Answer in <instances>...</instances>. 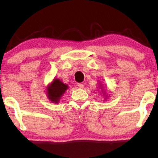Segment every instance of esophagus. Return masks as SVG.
<instances>
[{
	"label": "esophagus",
	"mask_w": 158,
	"mask_h": 158,
	"mask_svg": "<svg viewBox=\"0 0 158 158\" xmlns=\"http://www.w3.org/2000/svg\"><path fill=\"white\" fill-rule=\"evenodd\" d=\"M77 86L79 87V88H84V86H85V84H84V83H78Z\"/></svg>",
	"instance_id": "1"
}]
</instances>
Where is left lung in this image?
<instances>
[{"label": "left lung", "instance_id": "8db88e82", "mask_svg": "<svg viewBox=\"0 0 158 158\" xmlns=\"http://www.w3.org/2000/svg\"><path fill=\"white\" fill-rule=\"evenodd\" d=\"M100 88H102V85H100ZM102 92H103V90H102ZM106 97H107V96H106Z\"/></svg>", "mask_w": 158, "mask_h": 158}]
</instances>
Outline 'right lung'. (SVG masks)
I'll return each mask as SVG.
<instances>
[{
	"label": "right lung",
	"mask_w": 158,
	"mask_h": 158,
	"mask_svg": "<svg viewBox=\"0 0 158 158\" xmlns=\"http://www.w3.org/2000/svg\"><path fill=\"white\" fill-rule=\"evenodd\" d=\"M68 88V85L64 84L59 79H54L53 81L47 87V95L48 99L53 103H58L65 90Z\"/></svg>",
	"instance_id": "add662e5"
}]
</instances>
